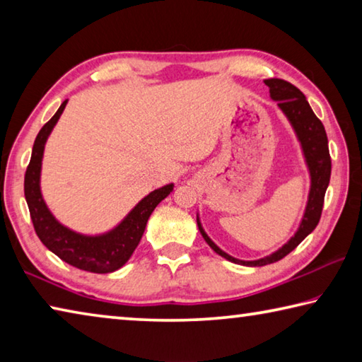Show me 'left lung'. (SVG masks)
Returning a JSON list of instances; mask_svg holds the SVG:
<instances>
[{"instance_id": "1", "label": "left lung", "mask_w": 362, "mask_h": 362, "mask_svg": "<svg viewBox=\"0 0 362 362\" xmlns=\"http://www.w3.org/2000/svg\"><path fill=\"white\" fill-rule=\"evenodd\" d=\"M265 84L269 88V97H272L274 102H278L279 110L284 113L287 121L291 122L292 129L296 132L297 140L300 142V148H302L306 168H308L310 174V192L302 222H300L297 231L293 233V236L283 247H279L276 252L262 257V259L257 260H240L231 257L230 254L223 252V250L207 236L203 225L199 222V216H196V222H198L201 235H203L204 241L212 247L214 252H217L220 257H223V259L228 262L238 263V265L244 267H263L268 265V263L281 260L283 257L292 252V250L316 228V225L321 218L324 194H326V189L329 187L330 168H332V164H330L326 129H324L322 122L316 118V115L313 113V110H311L306 97L302 94V90L297 89L293 84L284 81V79L278 78L265 79Z\"/></svg>"}]
</instances>
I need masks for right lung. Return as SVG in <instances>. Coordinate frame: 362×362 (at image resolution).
I'll return each instance as SVG.
<instances>
[{
  "instance_id": "obj_1",
  "label": "right lung",
  "mask_w": 362,
  "mask_h": 362,
  "mask_svg": "<svg viewBox=\"0 0 362 362\" xmlns=\"http://www.w3.org/2000/svg\"><path fill=\"white\" fill-rule=\"evenodd\" d=\"M66 102L69 100L62 102L56 115L41 127L35 139L32 159H30L25 183H23L28 211L36 235L59 259L71 267L84 269V272L113 273L131 259L132 252L142 240L151 212L164 198L173 193L174 183L153 189L132 207V211L118 225L100 235H83V233H78L60 223L49 211L46 201L42 198L41 166L47 137L51 136L54 126L57 124L60 115L64 113Z\"/></svg>"
}]
</instances>
